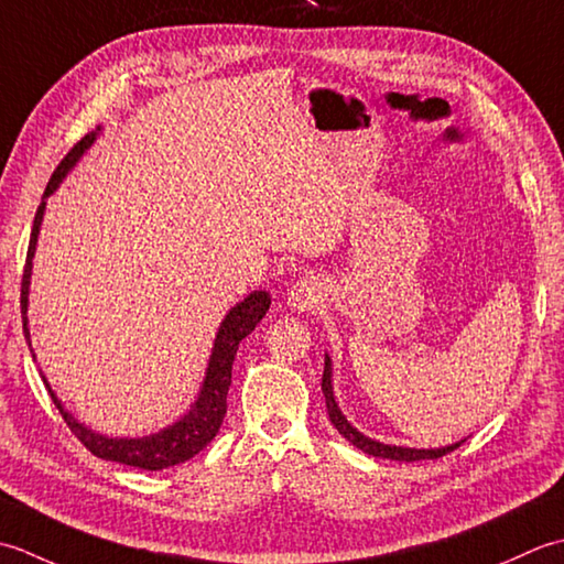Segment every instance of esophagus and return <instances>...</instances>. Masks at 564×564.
I'll list each match as a JSON object with an SVG mask.
<instances>
[{
	"label": "esophagus",
	"mask_w": 564,
	"mask_h": 564,
	"mask_svg": "<svg viewBox=\"0 0 564 564\" xmlns=\"http://www.w3.org/2000/svg\"><path fill=\"white\" fill-rule=\"evenodd\" d=\"M326 299V282H321L316 274H308V278L296 280L292 284V290L286 292V306L292 312H312V308H318Z\"/></svg>",
	"instance_id": "obj_1"
}]
</instances>
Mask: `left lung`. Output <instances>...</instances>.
<instances>
[{
	"instance_id": "8db88e82",
	"label": "left lung",
	"mask_w": 564,
	"mask_h": 564,
	"mask_svg": "<svg viewBox=\"0 0 564 564\" xmlns=\"http://www.w3.org/2000/svg\"><path fill=\"white\" fill-rule=\"evenodd\" d=\"M321 389H324L326 397V409H328V419L336 431L346 438L348 443H352L358 451L372 455V457H382V459H399V463H416V459H435L443 457L445 453L455 451V447L463 445L465 441H457L451 445L443 447H406V445H389V443H379L370 435L360 433L352 423L346 419V413L340 411L338 401H336V392H333V362L330 355L326 352V367H324V379H321Z\"/></svg>"
}]
</instances>
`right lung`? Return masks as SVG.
Returning a JSON list of instances; mask_svg holds the SVG:
<instances>
[{
  "mask_svg": "<svg viewBox=\"0 0 564 564\" xmlns=\"http://www.w3.org/2000/svg\"><path fill=\"white\" fill-rule=\"evenodd\" d=\"M99 131H101V126H97V131L87 133L83 141H79L73 151L63 158V163L55 167L48 187H45V192H43L36 218H33L24 280H21V318H24V336H26L33 360H36V352H33L31 330H29V290H31L33 256H36L39 234H41V224H43V214H45V199H48L51 194L63 185L67 172H70L79 163V160H83V155L89 151L91 143L97 141ZM268 308H270V294L262 290L250 292L246 299H240L236 306L228 308V314L224 316L221 326H218V330H216L212 355H209V362H206V372H204L197 399L192 401L189 409L182 413L175 423H170V426L160 429L155 433L141 435V438H111V435L91 431L89 426H85L83 421H77L73 413L65 409L63 401L57 399L53 387L48 384V379H45V375L41 372L43 384H45V389H48V394L53 399V404L57 406V411L63 413L67 426H70V431L77 435V438L85 443V447L91 455H97L101 459H111V463L131 465L138 469H151V473H155V469L180 465V463H185V459L197 455L199 451H204V447L214 441L218 429H221L224 416H226V397H228V387H231V370H234L238 346H240V340L248 336V333L256 330L260 318L268 314Z\"/></svg>",
  "mask_w": 564,
  "mask_h": 564,
  "instance_id": "1",
  "label": "right lung"
}]
</instances>
